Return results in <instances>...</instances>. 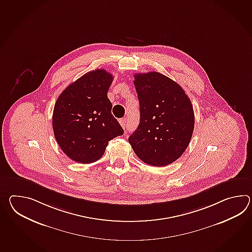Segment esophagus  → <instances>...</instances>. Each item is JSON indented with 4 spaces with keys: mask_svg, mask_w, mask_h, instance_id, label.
<instances>
[{
    "mask_svg": "<svg viewBox=\"0 0 252 252\" xmlns=\"http://www.w3.org/2000/svg\"><path fill=\"white\" fill-rule=\"evenodd\" d=\"M126 118H121L120 120H119V123H120V125H121V126L123 127L124 129L126 128Z\"/></svg>",
    "mask_w": 252,
    "mask_h": 252,
    "instance_id": "1",
    "label": "esophagus"
}]
</instances>
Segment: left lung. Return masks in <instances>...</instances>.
<instances>
[{
    "label": "left lung",
    "mask_w": 252,
    "mask_h": 252,
    "mask_svg": "<svg viewBox=\"0 0 252 252\" xmlns=\"http://www.w3.org/2000/svg\"><path fill=\"white\" fill-rule=\"evenodd\" d=\"M140 106L138 127L129 136L135 155L153 166L176 161L189 146L194 113L183 88L161 73L134 75Z\"/></svg>",
    "instance_id": "left-lung-1"
}]
</instances>
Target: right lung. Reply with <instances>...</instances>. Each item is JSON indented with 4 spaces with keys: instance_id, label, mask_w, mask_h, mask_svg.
I'll list each match as a JSON object with an SVG mask.
<instances>
[{
    "instance_id": "add662e5",
    "label": "right lung",
    "mask_w": 252,
    "mask_h": 252,
    "mask_svg": "<svg viewBox=\"0 0 252 252\" xmlns=\"http://www.w3.org/2000/svg\"><path fill=\"white\" fill-rule=\"evenodd\" d=\"M112 81V75L105 69L92 70L67 87L57 99L54 135L63 153L75 162L99 160L108 142L124 134L107 97Z\"/></svg>"
}]
</instances>
